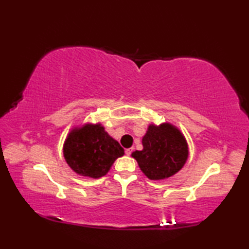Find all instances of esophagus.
Returning a JSON list of instances; mask_svg holds the SVG:
<instances>
[{
    "instance_id": "1",
    "label": "esophagus",
    "mask_w": 249,
    "mask_h": 249,
    "mask_svg": "<svg viewBox=\"0 0 249 249\" xmlns=\"http://www.w3.org/2000/svg\"><path fill=\"white\" fill-rule=\"evenodd\" d=\"M133 151H134V149L133 147H130V149H126L125 150V153H126V155H130L131 153H133Z\"/></svg>"
}]
</instances>
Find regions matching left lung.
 <instances>
[{
	"instance_id": "1",
	"label": "left lung",
	"mask_w": 249,
	"mask_h": 249,
	"mask_svg": "<svg viewBox=\"0 0 249 249\" xmlns=\"http://www.w3.org/2000/svg\"><path fill=\"white\" fill-rule=\"evenodd\" d=\"M143 150L131 156L145 176L151 179H163L181 170L188 157V146L184 136L169 123L152 124L142 138Z\"/></svg>"
}]
</instances>
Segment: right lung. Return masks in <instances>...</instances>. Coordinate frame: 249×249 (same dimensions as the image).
Wrapping results in <instances>:
<instances>
[{"mask_svg":"<svg viewBox=\"0 0 249 249\" xmlns=\"http://www.w3.org/2000/svg\"><path fill=\"white\" fill-rule=\"evenodd\" d=\"M63 153L76 173L98 178L108 173L116 158L124 155V149L100 124H87L71 131Z\"/></svg>","mask_w":249,"mask_h":249,"instance_id":"right-lung-1","label":"right lung"}]
</instances>
